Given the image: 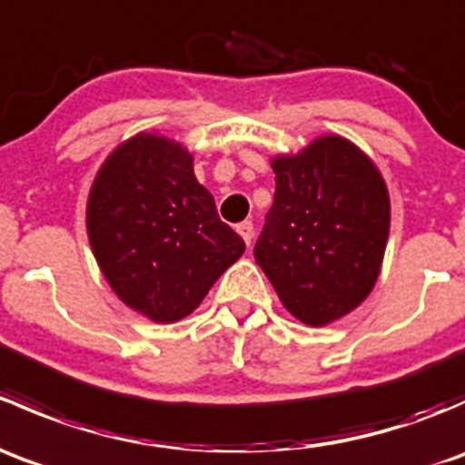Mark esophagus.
Returning <instances> with one entry per match:
<instances>
[{"label": "esophagus", "instance_id": "1", "mask_svg": "<svg viewBox=\"0 0 465 465\" xmlns=\"http://www.w3.org/2000/svg\"><path fill=\"white\" fill-rule=\"evenodd\" d=\"M238 233H241V238L242 241L247 242V247L252 245V241H254V224L250 223V220H245V223H241L238 224Z\"/></svg>", "mask_w": 465, "mask_h": 465}]
</instances>
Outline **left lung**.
Wrapping results in <instances>:
<instances>
[{
    "label": "left lung",
    "mask_w": 465,
    "mask_h": 465,
    "mask_svg": "<svg viewBox=\"0 0 465 465\" xmlns=\"http://www.w3.org/2000/svg\"><path fill=\"white\" fill-rule=\"evenodd\" d=\"M276 191L254 259L290 315L308 326L341 320L371 294L391 204L378 166L340 134L272 157Z\"/></svg>",
    "instance_id": "8db88e82"
}]
</instances>
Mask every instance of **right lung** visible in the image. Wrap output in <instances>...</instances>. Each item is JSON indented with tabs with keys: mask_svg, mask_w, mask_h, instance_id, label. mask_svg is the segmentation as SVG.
I'll list each match as a JSON object with an SVG mask.
<instances>
[{
	"mask_svg": "<svg viewBox=\"0 0 465 465\" xmlns=\"http://www.w3.org/2000/svg\"><path fill=\"white\" fill-rule=\"evenodd\" d=\"M94 259L116 297L150 322L184 320L245 252L193 173V154L157 133L116 145L87 198Z\"/></svg>",
	"mask_w": 465,
	"mask_h": 465,
	"instance_id": "add662e5",
	"label": "right lung"
}]
</instances>
